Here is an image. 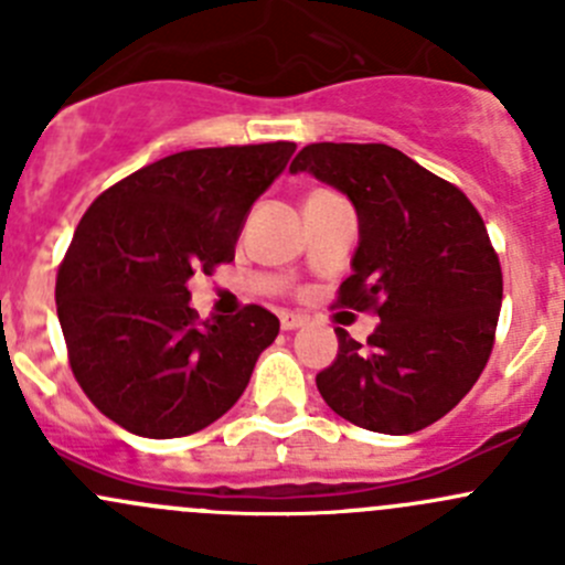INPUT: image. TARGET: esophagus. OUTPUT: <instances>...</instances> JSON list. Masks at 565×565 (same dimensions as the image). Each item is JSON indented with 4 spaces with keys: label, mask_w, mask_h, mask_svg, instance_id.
I'll use <instances>...</instances> for the list:
<instances>
[{
    "label": "esophagus",
    "mask_w": 565,
    "mask_h": 565,
    "mask_svg": "<svg viewBox=\"0 0 565 565\" xmlns=\"http://www.w3.org/2000/svg\"><path fill=\"white\" fill-rule=\"evenodd\" d=\"M306 324V317L300 315H281V328L284 330H298Z\"/></svg>",
    "instance_id": "esophagus-1"
}]
</instances>
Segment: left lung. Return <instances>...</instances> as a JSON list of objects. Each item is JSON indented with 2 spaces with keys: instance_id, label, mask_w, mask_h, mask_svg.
Wrapping results in <instances>:
<instances>
[{
  "instance_id": "8db88e82",
  "label": "left lung",
  "mask_w": 565,
  "mask_h": 565,
  "mask_svg": "<svg viewBox=\"0 0 565 565\" xmlns=\"http://www.w3.org/2000/svg\"><path fill=\"white\" fill-rule=\"evenodd\" d=\"M289 172L352 202L358 248L339 303L380 317L366 344L335 328L339 355L317 374L319 393L361 429H426L465 398L492 352L503 273L481 215L388 145H309Z\"/></svg>"
}]
</instances>
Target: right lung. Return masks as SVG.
Here are the masks:
<instances>
[{"mask_svg":"<svg viewBox=\"0 0 565 565\" xmlns=\"http://www.w3.org/2000/svg\"><path fill=\"white\" fill-rule=\"evenodd\" d=\"M292 152V141L174 152L78 221L56 315L78 385L130 435L169 440L218 420L276 341L278 317L262 306L199 322L188 281L235 259L250 207Z\"/></svg>","mask_w":565,"mask_h":565,"instance_id":"1","label":"right lung"}]
</instances>
